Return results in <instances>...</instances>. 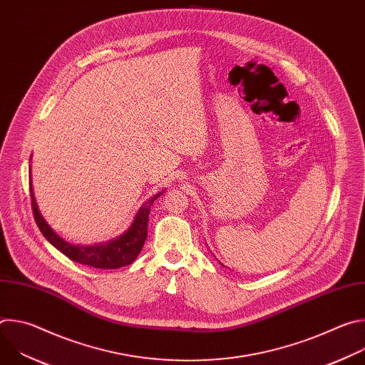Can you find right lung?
<instances>
[{
	"label": "right lung",
	"instance_id": "add662e5",
	"mask_svg": "<svg viewBox=\"0 0 365 365\" xmlns=\"http://www.w3.org/2000/svg\"><path fill=\"white\" fill-rule=\"evenodd\" d=\"M162 193H158L148 200V205L141 206L133 225L118 238L107 242V244H98V245H73L61 238L55 231L51 230L43 217L40 215L37 205L34 202V195L30 187V197H31V207H33V215L34 221L44 235V238L55 245L61 252H63L72 262L79 264H86L95 269H120L123 266L131 264L137 255L140 254L144 241L147 238V222H148V212L151 203L158 199Z\"/></svg>",
	"mask_w": 365,
	"mask_h": 365
}]
</instances>
